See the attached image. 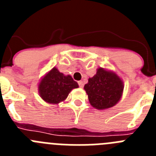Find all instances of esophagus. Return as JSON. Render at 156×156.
Masks as SVG:
<instances>
[{"instance_id": "esophagus-1", "label": "esophagus", "mask_w": 156, "mask_h": 156, "mask_svg": "<svg viewBox=\"0 0 156 156\" xmlns=\"http://www.w3.org/2000/svg\"><path fill=\"white\" fill-rule=\"evenodd\" d=\"M78 84H79L80 87H83V81H78Z\"/></svg>"}]
</instances>
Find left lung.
Returning a JSON list of instances; mask_svg holds the SVG:
<instances>
[{
    "label": "left lung",
    "mask_w": 156,
    "mask_h": 156,
    "mask_svg": "<svg viewBox=\"0 0 156 156\" xmlns=\"http://www.w3.org/2000/svg\"><path fill=\"white\" fill-rule=\"evenodd\" d=\"M123 82L115 72L98 68L84 85L88 100L99 110L112 108L119 102L123 92Z\"/></svg>",
    "instance_id": "1"
}]
</instances>
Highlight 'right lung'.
Returning <instances> with one entry per match:
<instances>
[{"instance_id":"obj_1","label":"right lung","mask_w":156,"mask_h":156,"mask_svg":"<svg viewBox=\"0 0 156 156\" xmlns=\"http://www.w3.org/2000/svg\"><path fill=\"white\" fill-rule=\"evenodd\" d=\"M79 85L70 75H64L54 67L41 78L38 92L43 100L49 104L57 105L66 100L73 89Z\"/></svg>"}]
</instances>
